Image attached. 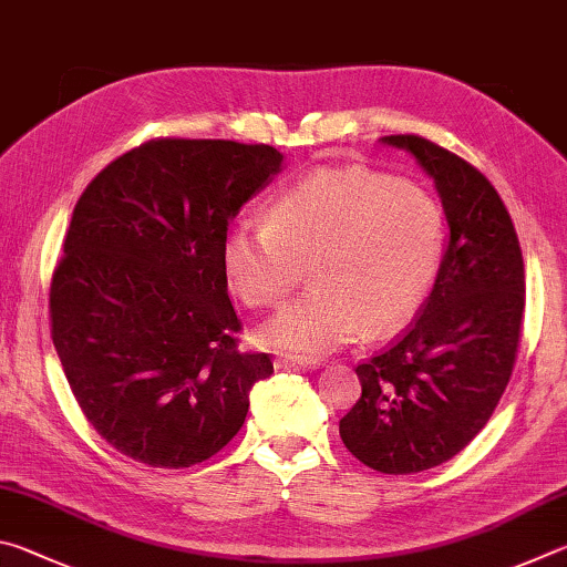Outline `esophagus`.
Returning a JSON list of instances; mask_svg holds the SVG:
<instances>
[{"mask_svg":"<svg viewBox=\"0 0 567 567\" xmlns=\"http://www.w3.org/2000/svg\"><path fill=\"white\" fill-rule=\"evenodd\" d=\"M276 369H281V371H289V369H303V371H313V369H319V361H306V359H276Z\"/></svg>","mask_w":567,"mask_h":567,"instance_id":"obj_1","label":"esophagus"}]
</instances>
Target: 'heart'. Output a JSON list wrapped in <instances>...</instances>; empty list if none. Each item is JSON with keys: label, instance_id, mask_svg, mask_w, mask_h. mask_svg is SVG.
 I'll use <instances>...</instances> for the list:
<instances>
[{"label": "heart", "instance_id": "obj_1", "mask_svg": "<svg viewBox=\"0 0 567 567\" xmlns=\"http://www.w3.org/2000/svg\"><path fill=\"white\" fill-rule=\"evenodd\" d=\"M443 241V212L421 186L365 168H319L274 198L268 221L228 226L221 261L251 309L289 299L309 268L313 291L258 326L256 341L319 361L363 329H403L429 299Z\"/></svg>", "mask_w": 567, "mask_h": 567}]
</instances>
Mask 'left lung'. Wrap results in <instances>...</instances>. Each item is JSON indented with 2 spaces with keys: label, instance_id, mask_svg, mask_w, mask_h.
<instances>
[{
  "label": "left lung",
  "instance_id": "obj_1",
  "mask_svg": "<svg viewBox=\"0 0 567 567\" xmlns=\"http://www.w3.org/2000/svg\"><path fill=\"white\" fill-rule=\"evenodd\" d=\"M381 142L415 156L451 228L419 319L355 365L361 399L339 423L363 465L405 475L451 461L488 423L518 355L525 268L508 208L478 168L415 134Z\"/></svg>",
  "mask_w": 567,
  "mask_h": 567
}]
</instances>
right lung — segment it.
<instances>
[{"label":"right lung","instance_id":"right-lung-1","mask_svg":"<svg viewBox=\"0 0 567 567\" xmlns=\"http://www.w3.org/2000/svg\"><path fill=\"white\" fill-rule=\"evenodd\" d=\"M281 162L268 144L152 138L79 196L49 291L52 341L86 421L128 458H212L274 373L268 353L236 349L221 244Z\"/></svg>","mask_w":567,"mask_h":567}]
</instances>
